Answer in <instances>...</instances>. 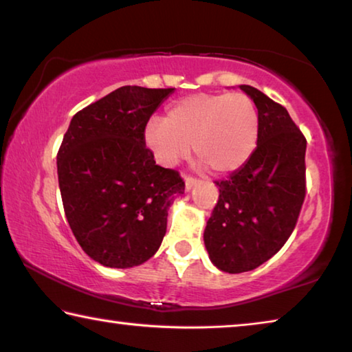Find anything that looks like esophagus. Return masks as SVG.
Returning a JSON list of instances; mask_svg holds the SVG:
<instances>
[{"label": "esophagus", "mask_w": 352, "mask_h": 352, "mask_svg": "<svg viewBox=\"0 0 352 352\" xmlns=\"http://www.w3.org/2000/svg\"><path fill=\"white\" fill-rule=\"evenodd\" d=\"M197 185V180L196 178H192V177H186L185 178V189L186 191H191V189Z\"/></svg>", "instance_id": "34e87169"}]
</instances>
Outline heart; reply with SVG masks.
Returning a JSON list of instances; mask_svg holds the SVG:
<instances>
[{"instance_id":"obj_1","label":"heart","mask_w":352,"mask_h":352,"mask_svg":"<svg viewBox=\"0 0 352 352\" xmlns=\"http://www.w3.org/2000/svg\"><path fill=\"white\" fill-rule=\"evenodd\" d=\"M258 133V109L246 94H196L172 104L164 120H150L144 144L164 166H175L194 146L211 172L224 175L248 163Z\"/></svg>"}]
</instances>
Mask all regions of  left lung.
I'll return each instance as SVG.
<instances>
[{"instance_id": "8db88e82", "label": "left lung", "mask_w": 352, "mask_h": 352, "mask_svg": "<svg viewBox=\"0 0 352 352\" xmlns=\"http://www.w3.org/2000/svg\"><path fill=\"white\" fill-rule=\"evenodd\" d=\"M239 89L258 109V144L246 164L214 182L219 200L204 232L211 263L228 274L252 271L276 255L305 197L302 133L282 104L252 86Z\"/></svg>"}]
</instances>
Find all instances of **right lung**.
Segmentation results:
<instances>
[{"instance_id": "obj_1", "label": "right lung", "mask_w": 352, "mask_h": 352, "mask_svg": "<svg viewBox=\"0 0 352 352\" xmlns=\"http://www.w3.org/2000/svg\"><path fill=\"white\" fill-rule=\"evenodd\" d=\"M175 89L124 86L70 120L58 152L65 217L81 249L108 267H133L156 254L167 210L185 192L178 172L155 163L144 128Z\"/></svg>"}]
</instances>
